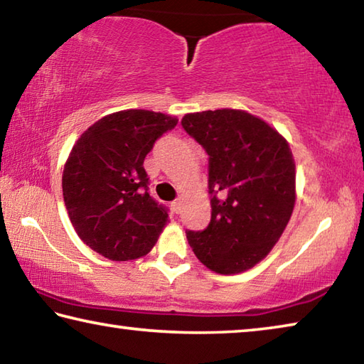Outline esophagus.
I'll return each instance as SVG.
<instances>
[{
  "label": "esophagus",
  "instance_id": "34e87169",
  "mask_svg": "<svg viewBox=\"0 0 364 364\" xmlns=\"http://www.w3.org/2000/svg\"><path fill=\"white\" fill-rule=\"evenodd\" d=\"M171 208H173V212L175 213H180V210H181V204H180V200H173L171 202Z\"/></svg>",
  "mask_w": 364,
  "mask_h": 364
}]
</instances>
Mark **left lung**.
<instances>
[{"label": "left lung", "mask_w": 364, "mask_h": 364, "mask_svg": "<svg viewBox=\"0 0 364 364\" xmlns=\"http://www.w3.org/2000/svg\"><path fill=\"white\" fill-rule=\"evenodd\" d=\"M181 125L208 156L210 223L186 231L196 257L220 274L249 269L269 254L291 220L295 164L267 122L244 110L186 114Z\"/></svg>", "instance_id": "8db88e82"}]
</instances>
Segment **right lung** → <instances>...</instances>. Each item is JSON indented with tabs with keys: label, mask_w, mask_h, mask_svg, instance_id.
Wrapping results in <instances>:
<instances>
[{
	"label": "right lung",
	"mask_w": 364,
	"mask_h": 364,
	"mask_svg": "<svg viewBox=\"0 0 364 364\" xmlns=\"http://www.w3.org/2000/svg\"><path fill=\"white\" fill-rule=\"evenodd\" d=\"M175 117L130 109L91 125L72 147L63 175L67 213L78 237L115 262L149 254L168 208L149 194L144 159Z\"/></svg>",
	"instance_id": "add662e5"
}]
</instances>
